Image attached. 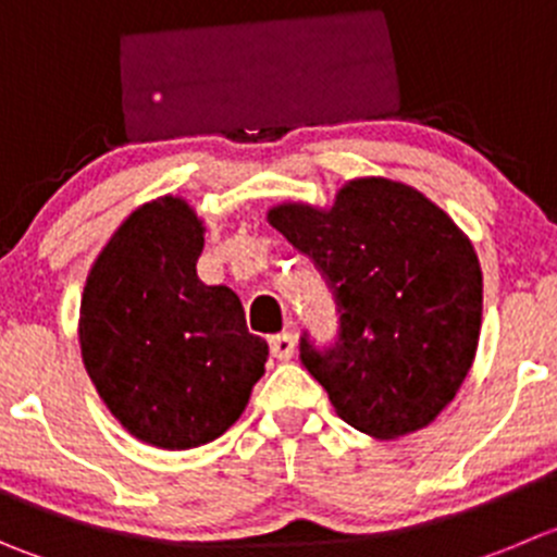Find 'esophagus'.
I'll return each instance as SVG.
<instances>
[{"label":"esophagus","instance_id":"1","mask_svg":"<svg viewBox=\"0 0 557 557\" xmlns=\"http://www.w3.org/2000/svg\"><path fill=\"white\" fill-rule=\"evenodd\" d=\"M270 352L278 361H289L295 355V336L293 333H278V336H270Z\"/></svg>","mask_w":557,"mask_h":557}]
</instances>
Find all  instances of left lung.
Instances as JSON below:
<instances>
[{
  "mask_svg": "<svg viewBox=\"0 0 557 557\" xmlns=\"http://www.w3.org/2000/svg\"><path fill=\"white\" fill-rule=\"evenodd\" d=\"M270 226L314 259L342 311L331 349L300 361L338 418L380 441L441 416L473 367L484 282L470 237L412 185L355 177L331 208L284 202Z\"/></svg>",
  "mask_w": 557,
  "mask_h": 557,
  "instance_id": "1",
  "label": "left lung"
}]
</instances>
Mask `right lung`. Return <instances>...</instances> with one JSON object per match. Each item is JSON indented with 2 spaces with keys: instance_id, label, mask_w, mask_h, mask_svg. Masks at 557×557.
<instances>
[{
  "instance_id": "obj_1",
  "label": "right lung",
  "mask_w": 557,
  "mask_h": 557,
  "mask_svg": "<svg viewBox=\"0 0 557 557\" xmlns=\"http://www.w3.org/2000/svg\"><path fill=\"white\" fill-rule=\"evenodd\" d=\"M202 248L196 210L158 196L116 226L78 311L82 361L103 405L136 441L166 451L221 437L268 361L240 298L196 275Z\"/></svg>"
}]
</instances>
